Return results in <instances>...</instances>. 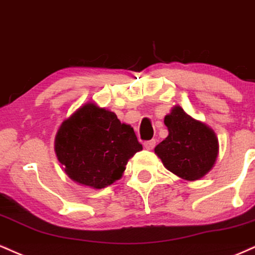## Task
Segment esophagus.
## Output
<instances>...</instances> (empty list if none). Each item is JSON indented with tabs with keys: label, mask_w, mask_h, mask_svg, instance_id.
Returning a JSON list of instances; mask_svg holds the SVG:
<instances>
[{
	"label": "esophagus",
	"mask_w": 255,
	"mask_h": 255,
	"mask_svg": "<svg viewBox=\"0 0 255 255\" xmlns=\"http://www.w3.org/2000/svg\"><path fill=\"white\" fill-rule=\"evenodd\" d=\"M155 144H156V140L155 139L146 140V142H144V148L146 149V150H151V149H154Z\"/></svg>",
	"instance_id": "34e87169"
}]
</instances>
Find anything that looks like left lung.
<instances>
[{
    "instance_id": "obj_1",
    "label": "left lung",
    "mask_w": 255,
    "mask_h": 255,
    "mask_svg": "<svg viewBox=\"0 0 255 255\" xmlns=\"http://www.w3.org/2000/svg\"><path fill=\"white\" fill-rule=\"evenodd\" d=\"M168 136L155 146V154L169 172L182 180H199L212 169L218 156V138L205 123L175 105L164 117Z\"/></svg>"
}]
</instances>
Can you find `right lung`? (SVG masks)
<instances>
[{
    "label": "right lung",
    "mask_w": 255,
    "mask_h": 255,
    "mask_svg": "<svg viewBox=\"0 0 255 255\" xmlns=\"http://www.w3.org/2000/svg\"><path fill=\"white\" fill-rule=\"evenodd\" d=\"M140 150L131 125L91 101L65 119L55 137L56 156L65 174L94 190L119 180L128 161Z\"/></svg>",
    "instance_id": "right-lung-1"
}]
</instances>
